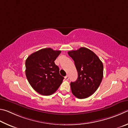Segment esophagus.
Wrapping results in <instances>:
<instances>
[{"mask_svg":"<svg viewBox=\"0 0 128 128\" xmlns=\"http://www.w3.org/2000/svg\"><path fill=\"white\" fill-rule=\"evenodd\" d=\"M64 79H66V80H68V75L64 77Z\"/></svg>","mask_w":128,"mask_h":128,"instance_id":"esophagus-1","label":"esophagus"}]
</instances>
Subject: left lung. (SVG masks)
<instances>
[{
	"instance_id": "obj_1",
	"label": "left lung",
	"mask_w": 128,
	"mask_h": 128,
	"mask_svg": "<svg viewBox=\"0 0 128 128\" xmlns=\"http://www.w3.org/2000/svg\"><path fill=\"white\" fill-rule=\"evenodd\" d=\"M68 54L74 61L78 74L76 81L70 83L71 92L79 99L88 98L97 90L102 82V62L93 52L85 47L69 51Z\"/></svg>"
}]
</instances>
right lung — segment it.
I'll return each instance as SVG.
<instances>
[{
  "label": "right lung",
  "instance_id": "right-lung-1",
  "mask_svg": "<svg viewBox=\"0 0 128 128\" xmlns=\"http://www.w3.org/2000/svg\"><path fill=\"white\" fill-rule=\"evenodd\" d=\"M61 52L50 48L33 53L25 62L26 76L30 86L38 93L49 96L55 92L64 78L60 74L54 60Z\"/></svg>",
  "mask_w": 128,
  "mask_h": 128
}]
</instances>
